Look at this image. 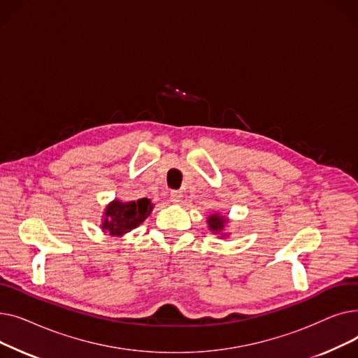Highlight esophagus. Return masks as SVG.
<instances>
[{
  "label": "esophagus",
  "instance_id": "obj_1",
  "mask_svg": "<svg viewBox=\"0 0 358 358\" xmlns=\"http://www.w3.org/2000/svg\"><path fill=\"white\" fill-rule=\"evenodd\" d=\"M181 197L182 194L180 192H171V194H169V200H171L174 204H178L181 201Z\"/></svg>",
  "mask_w": 358,
  "mask_h": 358
}]
</instances>
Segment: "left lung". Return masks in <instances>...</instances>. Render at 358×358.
Masks as SVG:
<instances>
[{
  "instance_id": "obj_1",
  "label": "left lung",
  "mask_w": 358,
  "mask_h": 358,
  "mask_svg": "<svg viewBox=\"0 0 358 358\" xmlns=\"http://www.w3.org/2000/svg\"><path fill=\"white\" fill-rule=\"evenodd\" d=\"M228 223H229V217H228L227 215L220 213V212L212 213V215L208 217V228L212 231V234L219 235L222 239H223V238L227 239V238L231 235L229 232H227Z\"/></svg>"
}]
</instances>
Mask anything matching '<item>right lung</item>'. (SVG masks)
I'll return each mask as SVG.
<instances>
[{
  "label": "right lung",
  "instance_id": "obj_1",
  "mask_svg": "<svg viewBox=\"0 0 358 358\" xmlns=\"http://www.w3.org/2000/svg\"><path fill=\"white\" fill-rule=\"evenodd\" d=\"M152 209L154 204L146 197L130 201H122L119 199H115L106 206L101 216L100 228L104 234L120 238L138 228L150 215Z\"/></svg>",
  "mask_w": 358,
  "mask_h": 358
}]
</instances>
